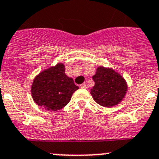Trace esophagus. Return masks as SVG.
Segmentation results:
<instances>
[{
  "mask_svg": "<svg viewBox=\"0 0 159 159\" xmlns=\"http://www.w3.org/2000/svg\"><path fill=\"white\" fill-rule=\"evenodd\" d=\"M80 88H84V89H86V88H88V87H87V84H81V85H80Z\"/></svg>",
  "mask_w": 159,
  "mask_h": 159,
  "instance_id": "esophagus-1",
  "label": "esophagus"
}]
</instances>
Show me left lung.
I'll use <instances>...</instances> for the list:
<instances>
[{"mask_svg": "<svg viewBox=\"0 0 159 159\" xmlns=\"http://www.w3.org/2000/svg\"><path fill=\"white\" fill-rule=\"evenodd\" d=\"M95 85L91 89L94 100L105 107H112L123 101L127 92L125 79L111 67L99 66L92 76Z\"/></svg>", "mask_w": 159, "mask_h": 159, "instance_id": "left-lung-1", "label": "left lung"}]
</instances>
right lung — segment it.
<instances>
[{
  "instance_id": "obj_1",
  "label": "right lung",
  "mask_w": 159,
  "mask_h": 159,
  "mask_svg": "<svg viewBox=\"0 0 159 159\" xmlns=\"http://www.w3.org/2000/svg\"><path fill=\"white\" fill-rule=\"evenodd\" d=\"M78 89L73 79L65 74V65L58 63L35 77L31 86V95L38 106L56 111L64 107Z\"/></svg>"
}]
</instances>
